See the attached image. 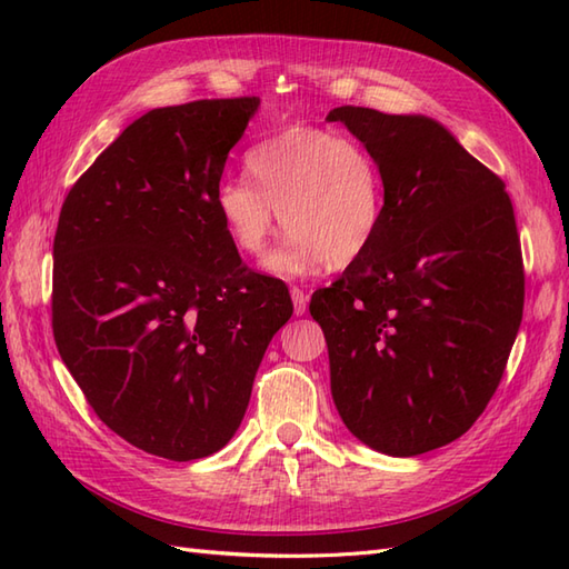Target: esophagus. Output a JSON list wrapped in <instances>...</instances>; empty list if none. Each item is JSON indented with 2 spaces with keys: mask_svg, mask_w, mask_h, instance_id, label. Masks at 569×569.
<instances>
[{
  "mask_svg": "<svg viewBox=\"0 0 569 569\" xmlns=\"http://www.w3.org/2000/svg\"><path fill=\"white\" fill-rule=\"evenodd\" d=\"M291 298H293V312H296V316H303L306 308H308V293L303 291V288L293 286L291 288Z\"/></svg>",
  "mask_w": 569,
  "mask_h": 569,
  "instance_id": "1",
  "label": "esophagus"
}]
</instances>
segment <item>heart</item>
<instances>
[{"instance_id":"1","label":"heart","mask_w":569,"mask_h":569,"mask_svg":"<svg viewBox=\"0 0 569 569\" xmlns=\"http://www.w3.org/2000/svg\"><path fill=\"white\" fill-rule=\"evenodd\" d=\"M247 178H224L214 208L232 247L261 257L278 212L288 244L269 259L276 273H303L359 261L386 217V178L367 143L322 127H288L251 147Z\"/></svg>"}]
</instances>
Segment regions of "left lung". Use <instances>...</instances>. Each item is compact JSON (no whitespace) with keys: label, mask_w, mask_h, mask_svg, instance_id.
Here are the masks:
<instances>
[{"label":"left lung","mask_w":569,"mask_h":569,"mask_svg":"<svg viewBox=\"0 0 569 569\" xmlns=\"http://www.w3.org/2000/svg\"><path fill=\"white\" fill-rule=\"evenodd\" d=\"M381 161L371 249L310 298L349 432L393 457L457 440L497 393L523 320L526 276L503 180L420 114L337 107Z\"/></svg>","instance_id":"1"}]
</instances>
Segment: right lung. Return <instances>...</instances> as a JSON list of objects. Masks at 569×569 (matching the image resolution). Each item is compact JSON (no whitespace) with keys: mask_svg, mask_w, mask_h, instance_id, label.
I'll use <instances>...</instances> for the list:
<instances>
[{"mask_svg":"<svg viewBox=\"0 0 569 569\" xmlns=\"http://www.w3.org/2000/svg\"><path fill=\"white\" fill-rule=\"evenodd\" d=\"M259 98L139 117L66 196L53 239V340L107 428L190 462L232 440L271 337L293 316L214 208Z\"/></svg>","mask_w":569,"mask_h":569,"instance_id":"1","label":"right lung"}]
</instances>
